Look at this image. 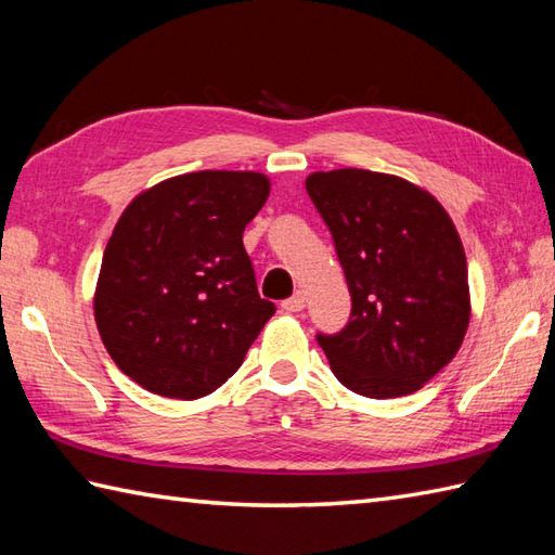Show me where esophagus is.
Here are the masks:
<instances>
[{
    "instance_id": "34e87169",
    "label": "esophagus",
    "mask_w": 555,
    "mask_h": 555,
    "mask_svg": "<svg viewBox=\"0 0 555 555\" xmlns=\"http://www.w3.org/2000/svg\"><path fill=\"white\" fill-rule=\"evenodd\" d=\"M281 308H284V312H300L305 308V296L302 293H296V296L281 302Z\"/></svg>"
}]
</instances>
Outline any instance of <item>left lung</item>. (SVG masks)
<instances>
[{
	"mask_svg": "<svg viewBox=\"0 0 555 555\" xmlns=\"http://www.w3.org/2000/svg\"><path fill=\"white\" fill-rule=\"evenodd\" d=\"M308 195L334 235L352 298L338 334H317L336 379L367 398L415 393L463 346L467 259L439 199L400 176L314 171Z\"/></svg>",
	"mask_w": 555,
	"mask_h": 555,
	"instance_id": "obj_1",
	"label": "left lung"
}]
</instances>
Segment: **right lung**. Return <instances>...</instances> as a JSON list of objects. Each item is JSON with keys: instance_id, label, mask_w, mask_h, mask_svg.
Instances as JSON below:
<instances>
[{"instance_id": "right-lung-1", "label": "right lung", "mask_w": 555, "mask_h": 555, "mask_svg": "<svg viewBox=\"0 0 555 555\" xmlns=\"http://www.w3.org/2000/svg\"><path fill=\"white\" fill-rule=\"evenodd\" d=\"M257 171H193L140 193L116 221L95 288L112 360L147 391L203 398L241 367L276 312L243 231L269 197Z\"/></svg>"}]
</instances>
